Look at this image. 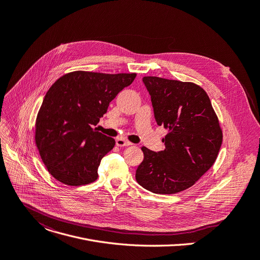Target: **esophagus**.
I'll list each match as a JSON object with an SVG mask.
<instances>
[{
  "label": "esophagus",
  "mask_w": 260,
  "mask_h": 260,
  "mask_svg": "<svg viewBox=\"0 0 260 260\" xmlns=\"http://www.w3.org/2000/svg\"><path fill=\"white\" fill-rule=\"evenodd\" d=\"M116 145L119 146V147H125V146L132 145V143L127 142V141H125V140H123V139H117V140H116Z\"/></svg>",
  "instance_id": "1"
}]
</instances>
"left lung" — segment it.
Returning <instances> with one entry per match:
<instances>
[{"label":"left lung","mask_w":260,"mask_h":260,"mask_svg":"<svg viewBox=\"0 0 260 260\" xmlns=\"http://www.w3.org/2000/svg\"><path fill=\"white\" fill-rule=\"evenodd\" d=\"M156 123L168 131L165 148L154 152L142 147L143 161L136 171L140 185L155 194L186 190L217 159L223 133L207 93L197 84L158 77H144Z\"/></svg>","instance_id":"obj_1"}]
</instances>
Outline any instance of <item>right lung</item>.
I'll use <instances>...</instances> for the list:
<instances>
[{
	"label": "right lung",
	"mask_w": 260,
	"mask_h": 260,
	"mask_svg": "<svg viewBox=\"0 0 260 260\" xmlns=\"http://www.w3.org/2000/svg\"><path fill=\"white\" fill-rule=\"evenodd\" d=\"M137 74L68 73L46 92L35 122V144L50 174L67 185L95 181L102 158L115 140L96 125L110 103Z\"/></svg>",
	"instance_id": "right-lung-1"
}]
</instances>
